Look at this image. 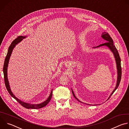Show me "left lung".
I'll return each mask as SVG.
<instances>
[{
	"label": "left lung",
	"mask_w": 129,
	"mask_h": 129,
	"mask_svg": "<svg viewBox=\"0 0 129 129\" xmlns=\"http://www.w3.org/2000/svg\"><path fill=\"white\" fill-rule=\"evenodd\" d=\"M101 37H102V38H103L104 40H105L107 42L105 43L100 44V45H99L96 47H94V48H98V47H100L103 46H106L108 47L110 50H111V51L113 52V53L114 54V58L115 59L116 63V67H117V82H116V87H115V89L113 90V91H112V92L111 93V94H110L109 98H108V99H109L110 98V96H111L113 94V93L117 89V88H118V87L119 85L120 80H121V63H120L121 60H120V57H119L118 52L116 48L114 46L113 40L111 38V37H110V36L109 35V34L107 33L104 32L102 34ZM71 90H72V94H73V96H74L76 98V99L79 102H81L76 97V96L74 94V92H73V91H72V89H71ZM87 105H91L90 104H87Z\"/></svg>",
	"instance_id": "8db88e82"
}]
</instances>
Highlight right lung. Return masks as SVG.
Masks as SVG:
<instances>
[{"label":"right lung","mask_w":129,"mask_h":129,"mask_svg":"<svg viewBox=\"0 0 129 129\" xmlns=\"http://www.w3.org/2000/svg\"><path fill=\"white\" fill-rule=\"evenodd\" d=\"M26 38V36H18V37L15 39L11 44L10 46L9 47L8 49V51L7 54V56L6 57L5 60V63H4V68H3V71H4V80H5V85H6V87L7 88V89L8 90V91L9 92V93H10V94L15 99L18 103H19L21 106H22L23 107H24V108H26V109H40L41 108H43L44 107H45V106H46L48 103L50 102L51 97H52V89L51 91L50 94L49 96V97L48 98V99L44 101L43 103H41L40 104H29V103H26L25 102H23V101H21V100H20L19 99H18V98H17L14 95V94L12 93V92L11 91V88H10V86L9 85V81H8V74H7V70H8V64H9V60L10 58V57L11 56V54L13 51V49H14V48L15 47L16 45H17V44L19 43L20 42H21L24 38Z\"/></svg>","instance_id":"right-lung-1"}]
</instances>
